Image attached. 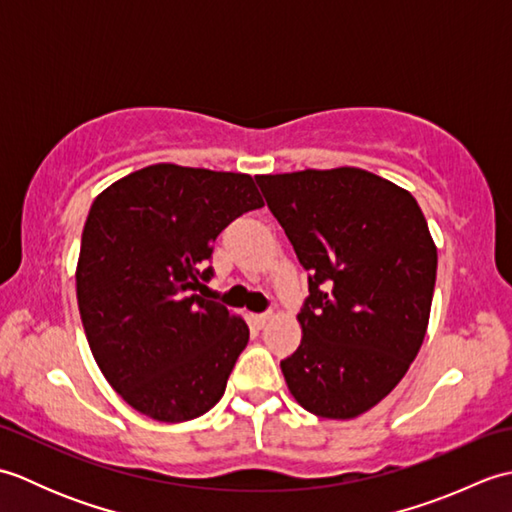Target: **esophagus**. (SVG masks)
Listing matches in <instances>:
<instances>
[{
  "mask_svg": "<svg viewBox=\"0 0 512 512\" xmlns=\"http://www.w3.org/2000/svg\"><path fill=\"white\" fill-rule=\"evenodd\" d=\"M275 319V314L273 312H264V314H255L253 317V321H255V325L257 328H266V325Z\"/></svg>",
  "mask_w": 512,
  "mask_h": 512,
  "instance_id": "esophagus-1",
  "label": "esophagus"
}]
</instances>
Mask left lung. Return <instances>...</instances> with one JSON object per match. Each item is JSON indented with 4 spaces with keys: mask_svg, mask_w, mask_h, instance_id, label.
Returning <instances> with one entry per match:
<instances>
[{
    "mask_svg": "<svg viewBox=\"0 0 512 512\" xmlns=\"http://www.w3.org/2000/svg\"><path fill=\"white\" fill-rule=\"evenodd\" d=\"M310 273L301 345L281 361L288 391L314 416L376 407L418 356L438 248L416 198L358 167L255 176Z\"/></svg>",
    "mask_w": 512,
    "mask_h": 512,
    "instance_id": "obj_1",
    "label": "left lung"
}]
</instances>
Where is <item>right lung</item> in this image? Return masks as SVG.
Returning a JSON list of instances; mask_svg holds the SVG:
<instances>
[{"label": "right lung", "instance_id": "add662e5", "mask_svg": "<svg viewBox=\"0 0 512 512\" xmlns=\"http://www.w3.org/2000/svg\"><path fill=\"white\" fill-rule=\"evenodd\" d=\"M264 206L248 173L158 162L96 195L76 262V301L107 383L158 422L200 418L248 343L244 317L193 295L235 217Z\"/></svg>", "mask_w": 512, "mask_h": 512}]
</instances>
